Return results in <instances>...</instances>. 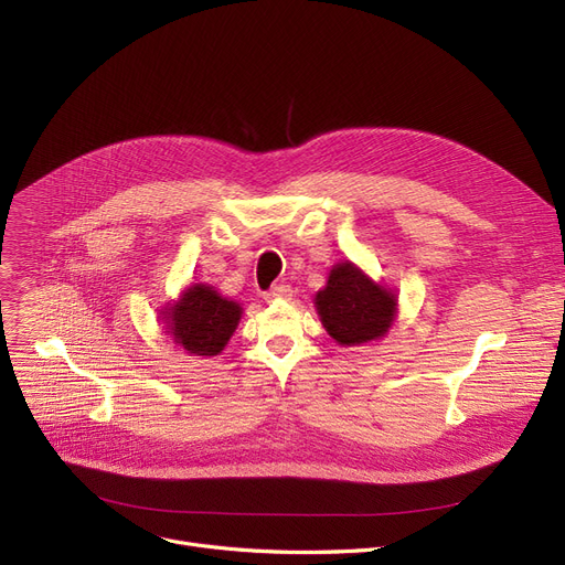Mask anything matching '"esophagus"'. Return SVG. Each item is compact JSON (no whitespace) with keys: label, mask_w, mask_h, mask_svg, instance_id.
<instances>
[{"label":"esophagus","mask_w":565,"mask_h":565,"mask_svg":"<svg viewBox=\"0 0 565 565\" xmlns=\"http://www.w3.org/2000/svg\"><path fill=\"white\" fill-rule=\"evenodd\" d=\"M290 298H292V290H290V286H286V284H277V286H273L270 290L265 292V300H267V302L290 300Z\"/></svg>","instance_id":"obj_1"}]
</instances>
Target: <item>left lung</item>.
<instances>
[{"mask_svg": "<svg viewBox=\"0 0 565 565\" xmlns=\"http://www.w3.org/2000/svg\"><path fill=\"white\" fill-rule=\"evenodd\" d=\"M313 305L322 328L343 348L384 339L398 316L396 288L373 281L352 260L332 267Z\"/></svg>", "mask_w": 565, "mask_h": 565, "instance_id": "left-lung-1", "label": "left lung"}]
</instances>
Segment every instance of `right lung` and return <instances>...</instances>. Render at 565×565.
Wrapping results in <instances>:
<instances>
[{
  "instance_id": "add662e5",
  "label": "right lung",
  "mask_w": 565,
  "mask_h": 565,
  "mask_svg": "<svg viewBox=\"0 0 565 565\" xmlns=\"http://www.w3.org/2000/svg\"><path fill=\"white\" fill-rule=\"evenodd\" d=\"M243 318V307L224 298L211 284H190L167 302L160 320L175 345L190 358H215L233 337Z\"/></svg>"
}]
</instances>
